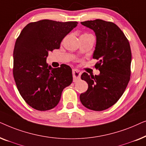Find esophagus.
I'll list each match as a JSON object with an SVG mask.
<instances>
[{
  "label": "esophagus",
  "mask_w": 146,
  "mask_h": 146,
  "mask_svg": "<svg viewBox=\"0 0 146 146\" xmlns=\"http://www.w3.org/2000/svg\"><path fill=\"white\" fill-rule=\"evenodd\" d=\"M72 74H73V80L74 82L78 81L80 78L81 72L80 71L77 69H73L72 70Z\"/></svg>",
  "instance_id": "obj_1"
}]
</instances>
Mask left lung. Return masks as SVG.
Returning a JSON list of instances; mask_svg holds the SVG:
<instances>
[{"label": "left lung", "instance_id": "obj_1", "mask_svg": "<svg viewBox=\"0 0 146 146\" xmlns=\"http://www.w3.org/2000/svg\"><path fill=\"white\" fill-rule=\"evenodd\" d=\"M92 30L96 36L93 58L98 60L95 68L99 75L84 72L81 79L88 88L80 96L82 104L94 111L109 108L124 92L130 78L131 52L129 43L121 29L114 23L100 19L82 22Z\"/></svg>", "mask_w": 146, "mask_h": 146}]
</instances>
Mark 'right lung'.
Here are the masks:
<instances>
[{"label": "right lung", "mask_w": 146, "mask_h": 146, "mask_svg": "<svg viewBox=\"0 0 146 146\" xmlns=\"http://www.w3.org/2000/svg\"><path fill=\"white\" fill-rule=\"evenodd\" d=\"M77 22L42 20L23 29L14 48L13 76L26 102L40 111L56 106L62 92L72 82V72L66 64L53 68L46 64L48 52L58 49L64 38Z\"/></svg>", "instance_id": "add662e5"}]
</instances>
